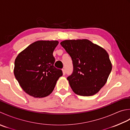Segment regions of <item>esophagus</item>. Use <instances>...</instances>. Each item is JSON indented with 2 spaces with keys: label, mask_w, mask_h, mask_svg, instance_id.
Segmentation results:
<instances>
[{
  "label": "esophagus",
  "mask_w": 130,
  "mask_h": 130,
  "mask_svg": "<svg viewBox=\"0 0 130 130\" xmlns=\"http://www.w3.org/2000/svg\"><path fill=\"white\" fill-rule=\"evenodd\" d=\"M62 71H63V75H66V71H65V70H64V69H63Z\"/></svg>",
  "instance_id": "34e87169"
}]
</instances>
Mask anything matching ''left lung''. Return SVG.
I'll return each mask as SVG.
<instances>
[{"label":"left lung","mask_w":130,"mask_h":130,"mask_svg":"<svg viewBox=\"0 0 130 130\" xmlns=\"http://www.w3.org/2000/svg\"><path fill=\"white\" fill-rule=\"evenodd\" d=\"M60 45L72 60L73 72L67 80L73 91L84 96L96 94L112 71L107 51L87 39L67 40Z\"/></svg>","instance_id":"1"}]
</instances>
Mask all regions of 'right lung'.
<instances>
[{
  "mask_svg": "<svg viewBox=\"0 0 130 130\" xmlns=\"http://www.w3.org/2000/svg\"><path fill=\"white\" fill-rule=\"evenodd\" d=\"M58 41H37L17 55L14 74L26 93L34 98L48 96L53 91L62 71L54 66L53 55Z\"/></svg>",
  "mask_w": 130,
  "mask_h": 130,
  "instance_id": "obj_1",
  "label": "right lung"
}]
</instances>
